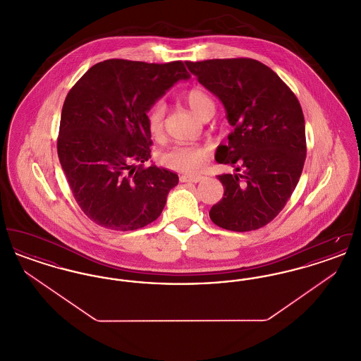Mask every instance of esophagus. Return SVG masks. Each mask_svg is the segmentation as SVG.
<instances>
[{
  "label": "esophagus",
  "mask_w": 361,
  "mask_h": 361,
  "mask_svg": "<svg viewBox=\"0 0 361 361\" xmlns=\"http://www.w3.org/2000/svg\"><path fill=\"white\" fill-rule=\"evenodd\" d=\"M204 178H206L204 176H188V174L180 176V181H181V183H200V181H203Z\"/></svg>",
  "instance_id": "esophagus-1"
}]
</instances>
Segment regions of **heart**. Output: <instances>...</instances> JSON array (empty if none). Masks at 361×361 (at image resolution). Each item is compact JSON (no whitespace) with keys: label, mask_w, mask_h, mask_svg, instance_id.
<instances>
[{"label":"heart","mask_w":361,"mask_h":361,"mask_svg":"<svg viewBox=\"0 0 361 361\" xmlns=\"http://www.w3.org/2000/svg\"><path fill=\"white\" fill-rule=\"evenodd\" d=\"M184 100L189 108L202 119H209L215 114V102L211 94L203 87H192L185 92ZM166 108L162 103H155L146 112V126L153 137H159L164 134ZM209 157V150L200 145H174L172 147L161 152L158 161L162 166L176 172H200L206 166Z\"/></svg>","instance_id":"b5f03b06"}]
</instances>
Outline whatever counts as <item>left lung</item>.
I'll list each match as a JSON object with an SVG mask.
<instances>
[{"label":"left lung","instance_id":"obj_1","mask_svg":"<svg viewBox=\"0 0 361 361\" xmlns=\"http://www.w3.org/2000/svg\"><path fill=\"white\" fill-rule=\"evenodd\" d=\"M185 63L219 97L234 127L215 159L242 171L218 176L224 197L209 209V218L231 231L261 228L287 204L303 171L307 147L299 100L274 70L256 59Z\"/></svg>","mask_w":361,"mask_h":361}]
</instances>
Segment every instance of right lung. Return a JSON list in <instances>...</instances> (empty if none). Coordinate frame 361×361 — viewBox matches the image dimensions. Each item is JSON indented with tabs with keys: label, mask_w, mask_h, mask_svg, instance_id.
Here are the masks:
<instances>
[{
	"label": "right lung",
	"mask_w": 361,
	"mask_h": 361,
	"mask_svg": "<svg viewBox=\"0 0 361 361\" xmlns=\"http://www.w3.org/2000/svg\"><path fill=\"white\" fill-rule=\"evenodd\" d=\"M189 73L181 61L106 59L86 71L65 99L58 157L77 204L94 224L119 231L161 215L176 173L145 168L152 157L149 108Z\"/></svg>",
	"instance_id": "1"
}]
</instances>
